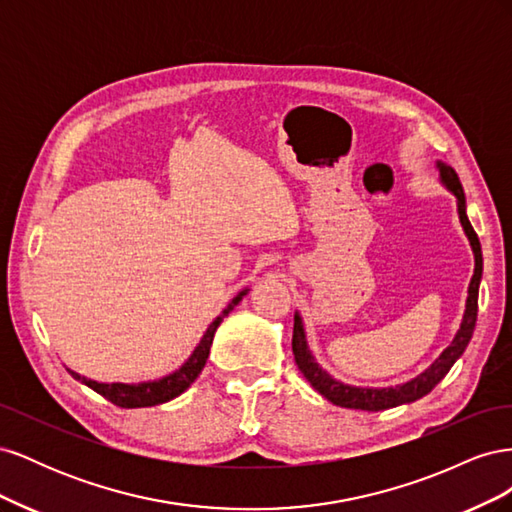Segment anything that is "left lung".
Masks as SVG:
<instances>
[{
	"instance_id": "8db88e82",
	"label": "left lung",
	"mask_w": 512,
	"mask_h": 512,
	"mask_svg": "<svg viewBox=\"0 0 512 512\" xmlns=\"http://www.w3.org/2000/svg\"><path fill=\"white\" fill-rule=\"evenodd\" d=\"M440 166V177L444 185L457 196V207H459V220L463 230L470 239L472 252H474V275L468 288V301H466V314H463L461 327L453 339V344L448 346L440 359L433 363L427 371H423L421 376H416L414 380L399 384V386H389V389H356V386H348L333 380L327 371H324L316 361L312 352L307 350L305 342V333H303V324L299 314H294V329H292V354H294V363H297L299 371L305 376V380L314 386V389L327 397L331 404L339 408H354V410H369V412H378L386 408H395L401 404H410L414 399H421L427 395L433 386H436L446 374L448 369L453 367V363L459 359L466 350L468 342L472 339L474 327H476V314H478V284L480 277H483V252H480V241L478 235L474 232L468 213H466V194H463L461 181L457 177L455 170L446 164Z\"/></svg>"
}]
</instances>
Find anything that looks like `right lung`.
I'll return each instance as SVG.
<instances>
[{"mask_svg":"<svg viewBox=\"0 0 512 512\" xmlns=\"http://www.w3.org/2000/svg\"><path fill=\"white\" fill-rule=\"evenodd\" d=\"M245 294H247V290H241L237 297L228 303L224 312L209 324L207 333L203 335V339H200V344L196 346V350L192 352L190 359L185 361L175 371V374H170L162 380L143 382V384H119V382L102 384V382L89 380L81 374H76V371H72V369H68V371L72 374V378L81 380L83 384L89 386V389H94L96 393H100L104 399H108L111 404H115L119 408H147V406L164 404V401H170V399H175L177 395H181L198 378V374L203 371V367L207 363V356H209V350H211V344H213V335H215V331H218L220 322L232 312V309H235V305L245 297Z\"/></svg>","mask_w":512,"mask_h":512,"instance_id":"1","label":"right lung"}]
</instances>
